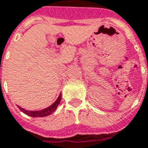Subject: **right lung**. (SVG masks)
I'll return each mask as SVG.
<instances>
[{"label":"right lung","instance_id":"1","mask_svg":"<svg viewBox=\"0 0 148 148\" xmlns=\"http://www.w3.org/2000/svg\"><path fill=\"white\" fill-rule=\"evenodd\" d=\"M61 94H60V95L58 98V99L55 101V102H53L50 106L47 107L46 109H43L42 110H37V111H28L24 109L21 108L20 106H18V107L20 110L23 112L24 114H26L27 115H29L31 117H46L48 116L49 114H51L53 111L56 110V109L58 107V106L59 105V103L61 102Z\"/></svg>","mask_w":148,"mask_h":148}]
</instances>
